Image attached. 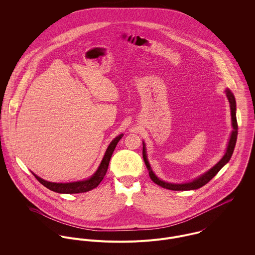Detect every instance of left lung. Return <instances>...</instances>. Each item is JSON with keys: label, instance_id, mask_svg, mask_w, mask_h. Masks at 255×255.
Returning <instances> with one entry per match:
<instances>
[{"label": "left lung", "instance_id": "1", "mask_svg": "<svg viewBox=\"0 0 255 255\" xmlns=\"http://www.w3.org/2000/svg\"><path fill=\"white\" fill-rule=\"evenodd\" d=\"M226 92V95H227V98L229 100V103H230V109H231V120H232V127H233V130L231 132V135H230V138H229V142H228V145H227V149H226V152L224 154V156L221 158V160L219 161L218 163L216 165H214L211 169H209L207 172H205L204 174H202L201 176L197 177L196 179L190 181V182H181V183H175V182H168L163 181V180H160L156 175L155 173L152 171L151 169V166L149 164V161H148V158H147V154H146V147L144 141L142 142L143 144V150H142V154H143V160H144V163H145L146 168L149 172V176H150V179L155 182L156 184L164 187V188H167V189H170V190H192V189H197V188H200L201 186L205 185L207 182H209L211 179H213L217 174H218L219 171L230 161L232 155H233V152H234V149H235V146H236V142H237V136H238V123H237V116H236V113H237V105H236V99H235V96L234 94L231 92L230 89H226L225 90Z\"/></svg>", "mask_w": 255, "mask_h": 255}]
</instances>
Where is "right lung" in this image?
Masks as SVG:
<instances>
[{"mask_svg": "<svg viewBox=\"0 0 255 255\" xmlns=\"http://www.w3.org/2000/svg\"><path fill=\"white\" fill-rule=\"evenodd\" d=\"M123 135H124V133H121L111 141L108 148L106 149V152L104 154V157H103L98 169L91 177H89L86 180L72 182H52L43 180L42 178L38 177L34 173H32V174L34 175V177L40 182V183H42L44 186H46L50 190L58 192V193L72 194V193H80V192L89 191V190L97 187L98 184L104 179V177L107 173V170H108L112 154H113L116 146L118 144V142L123 137Z\"/></svg>", "mask_w": 255, "mask_h": 255, "instance_id": "obj_1", "label": "right lung"}]
</instances>
